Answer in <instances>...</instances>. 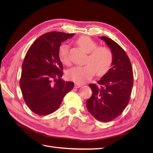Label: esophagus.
Here are the masks:
<instances>
[{"label": "esophagus", "instance_id": "34e87169", "mask_svg": "<svg viewBox=\"0 0 153 153\" xmlns=\"http://www.w3.org/2000/svg\"><path fill=\"white\" fill-rule=\"evenodd\" d=\"M82 85L80 84H77V83H76V84H75V88H79L82 86Z\"/></svg>", "mask_w": 153, "mask_h": 153}]
</instances>
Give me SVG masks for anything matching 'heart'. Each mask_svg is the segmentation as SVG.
Instances as JSON below:
<instances>
[{
    "label": "heart",
    "instance_id": "1",
    "mask_svg": "<svg viewBox=\"0 0 153 153\" xmlns=\"http://www.w3.org/2000/svg\"><path fill=\"white\" fill-rule=\"evenodd\" d=\"M82 50L88 53L85 66L74 67L68 71L67 77L76 83H85L96 75L101 76L108 71L113 61L111 50L105 47H98V44L88 36H82L76 41ZM60 61L65 65H70L69 48L66 45L60 46L58 51Z\"/></svg>",
    "mask_w": 153,
    "mask_h": 153
}]
</instances>
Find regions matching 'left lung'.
<instances>
[{"instance_id":"left-lung-1","label":"left lung","mask_w":153,"mask_h":153,"mask_svg":"<svg viewBox=\"0 0 153 153\" xmlns=\"http://www.w3.org/2000/svg\"><path fill=\"white\" fill-rule=\"evenodd\" d=\"M110 48L113 55L111 68L98 81L90 84L92 94L87 100L88 111L101 122H109L119 116L128 105L133 85L131 64L126 52L107 37L100 38Z\"/></svg>"}]
</instances>
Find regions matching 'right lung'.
<instances>
[{
	"mask_svg": "<svg viewBox=\"0 0 153 153\" xmlns=\"http://www.w3.org/2000/svg\"><path fill=\"white\" fill-rule=\"evenodd\" d=\"M74 34L50 32L41 36L25 55L20 86L25 103L35 114H52L61 105L74 83L62 80L63 66L58 51L63 41Z\"/></svg>",
	"mask_w": 153,
	"mask_h": 153,
	"instance_id": "right-lung-1",
	"label": "right lung"
}]
</instances>
